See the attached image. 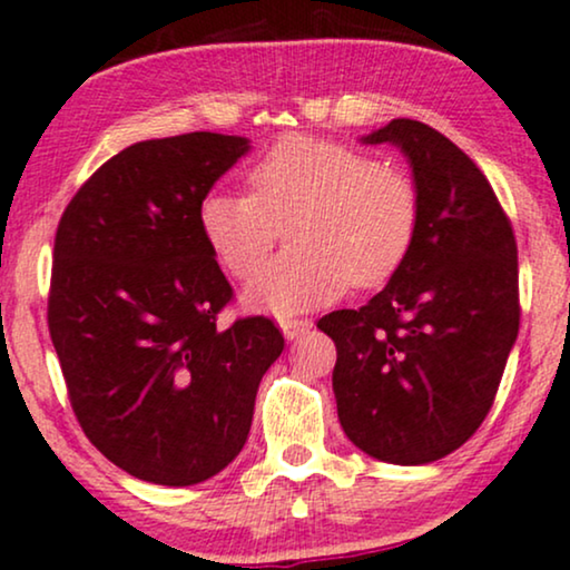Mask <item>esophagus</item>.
Segmentation results:
<instances>
[{
    "label": "esophagus",
    "mask_w": 570,
    "mask_h": 570,
    "mask_svg": "<svg viewBox=\"0 0 570 570\" xmlns=\"http://www.w3.org/2000/svg\"><path fill=\"white\" fill-rule=\"evenodd\" d=\"M279 327H283V333H285L287 341H298L301 335H306L308 330H312V320H293V317H287V320L279 322Z\"/></svg>",
    "instance_id": "34e87169"
}]
</instances>
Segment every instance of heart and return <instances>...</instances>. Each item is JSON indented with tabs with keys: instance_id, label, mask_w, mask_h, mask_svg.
<instances>
[{
	"instance_id": "1",
	"label": "heart",
	"mask_w": 570,
	"mask_h": 570,
	"mask_svg": "<svg viewBox=\"0 0 570 570\" xmlns=\"http://www.w3.org/2000/svg\"><path fill=\"white\" fill-rule=\"evenodd\" d=\"M208 250L235 279L264 269L245 293L250 308L287 314L325 306L348 285L381 287L410 258L420 193L402 166L312 135H285L245 171L243 195L210 193L198 208Z\"/></svg>"
}]
</instances>
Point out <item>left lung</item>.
I'll use <instances>...</instances> for the list:
<instances>
[{"instance_id": "left-lung-1", "label": "left lung", "mask_w": 570, "mask_h": 570, "mask_svg": "<svg viewBox=\"0 0 570 570\" xmlns=\"http://www.w3.org/2000/svg\"><path fill=\"white\" fill-rule=\"evenodd\" d=\"M412 166L420 229L396 277L362 308L317 322L338 348L343 431L391 465H425L479 431L518 338V245L489 179L441 131L393 118L362 139Z\"/></svg>"}]
</instances>
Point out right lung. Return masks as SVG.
<instances>
[{"label": "right lung", "instance_id": "add662e5", "mask_svg": "<svg viewBox=\"0 0 570 570\" xmlns=\"http://www.w3.org/2000/svg\"><path fill=\"white\" fill-rule=\"evenodd\" d=\"M248 150L214 131L137 142L83 181L58 224L47 322L70 406L139 481L193 487L227 468L285 348L266 317L216 325L232 285L198 208Z\"/></svg>", "mask_w": 570, "mask_h": 570}]
</instances>
